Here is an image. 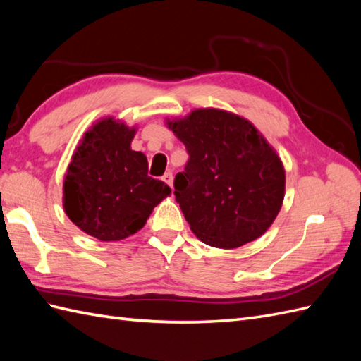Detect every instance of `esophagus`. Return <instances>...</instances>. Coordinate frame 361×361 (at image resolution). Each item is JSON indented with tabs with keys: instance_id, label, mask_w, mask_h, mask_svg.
Returning <instances> with one entry per match:
<instances>
[{
	"instance_id": "esophagus-1",
	"label": "esophagus",
	"mask_w": 361,
	"mask_h": 361,
	"mask_svg": "<svg viewBox=\"0 0 361 361\" xmlns=\"http://www.w3.org/2000/svg\"><path fill=\"white\" fill-rule=\"evenodd\" d=\"M163 180H164V183H167L169 186L173 188V173L172 172H166L164 176H163Z\"/></svg>"
}]
</instances>
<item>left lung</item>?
Segmentation results:
<instances>
[{
    "instance_id": "1",
    "label": "left lung",
    "mask_w": 361,
    "mask_h": 361,
    "mask_svg": "<svg viewBox=\"0 0 361 361\" xmlns=\"http://www.w3.org/2000/svg\"><path fill=\"white\" fill-rule=\"evenodd\" d=\"M167 126L189 155L173 194L198 239L237 248L262 235L282 206L286 171L257 128L216 109L194 110Z\"/></svg>"
}]
</instances>
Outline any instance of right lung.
<instances>
[{
    "mask_svg": "<svg viewBox=\"0 0 361 361\" xmlns=\"http://www.w3.org/2000/svg\"><path fill=\"white\" fill-rule=\"evenodd\" d=\"M135 132L113 118L96 122L83 135L65 175L66 216L102 242L140 231L153 208L172 192L149 176L144 153L130 147Z\"/></svg>",
    "mask_w": 361,
    "mask_h": 361,
    "instance_id": "right-lung-1",
    "label": "right lung"
}]
</instances>
